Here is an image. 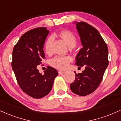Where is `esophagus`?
<instances>
[{"label": "esophagus", "mask_w": 121, "mask_h": 121, "mask_svg": "<svg viewBox=\"0 0 121 121\" xmlns=\"http://www.w3.org/2000/svg\"><path fill=\"white\" fill-rule=\"evenodd\" d=\"M64 73H65V72L64 71H59V74L60 75L63 74Z\"/></svg>", "instance_id": "1"}]
</instances>
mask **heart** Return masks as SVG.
<instances>
[{
  "label": "heart",
  "instance_id": "1",
  "mask_svg": "<svg viewBox=\"0 0 121 121\" xmlns=\"http://www.w3.org/2000/svg\"><path fill=\"white\" fill-rule=\"evenodd\" d=\"M59 36L66 43L69 48H73L76 45L77 37L72 32L69 30H63L60 32ZM53 41L52 36H49L44 44V50L47 54L51 53V44ZM72 58L69 56H56L50 61V64L53 67L59 70H65L68 68L69 64L72 61Z\"/></svg>",
  "mask_w": 121,
  "mask_h": 121
}]
</instances>
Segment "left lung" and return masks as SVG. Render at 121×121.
<instances>
[{
    "label": "left lung",
    "instance_id": "obj_1",
    "mask_svg": "<svg viewBox=\"0 0 121 121\" xmlns=\"http://www.w3.org/2000/svg\"><path fill=\"white\" fill-rule=\"evenodd\" d=\"M76 24L83 46L76 56V64L85 69L81 73L74 71L76 78L70 88L74 94L85 96L95 91L102 81L109 65L108 48L95 28L84 22Z\"/></svg>",
    "mask_w": 121,
    "mask_h": 121
}]
</instances>
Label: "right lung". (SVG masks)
Listing matches in <instances>:
<instances>
[{
    "label": "right lung",
    "instance_id": "add662e5",
    "mask_svg": "<svg viewBox=\"0 0 121 121\" xmlns=\"http://www.w3.org/2000/svg\"><path fill=\"white\" fill-rule=\"evenodd\" d=\"M49 31L46 27L28 30L20 37L12 52V68L19 86L30 96L40 98L52 89L58 72L48 66L44 74L37 66L45 59L43 47Z\"/></svg>",
    "mask_w": 121,
    "mask_h": 121
}]
</instances>
